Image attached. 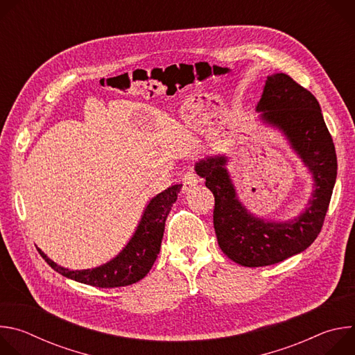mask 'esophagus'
Returning <instances> with one entry per match:
<instances>
[{
	"instance_id": "1",
	"label": "esophagus",
	"mask_w": 355,
	"mask_h": 355,
	"mask_svg": "<svg viewBox=\"0 0 355 355\" xmlns=\"http://www.w3.org/2000/svg\"><path fill=\"white\" fill-rule=\"evenodd\" d=\"M199 182V178L198 175L193 173V171H187L182 177V187H184V191H189L191 188H193L196 184Z\"/></svg>"
}]
</instances>
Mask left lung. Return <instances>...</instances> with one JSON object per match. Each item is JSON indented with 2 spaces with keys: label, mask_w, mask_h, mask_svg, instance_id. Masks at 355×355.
Here are the masks:
<instances>
[{
  "label": "left lung",
  "mask_w": 355,
  "mask_h": 355,
  "mask_svg": "<svg viewBox=\"0 0 355 355\" xmlns=\"http://www.w3.org/2000/svg\"><path fill=\"white\" fill-rule=\"evenodd\" d=\"M257 111L289 139L315 178L306 211L289 222L254 218L240 204L223 156L196 163V173L215 196L214 227L219 247L243 267L272 266L306 250L319 236L337 177L331 135L315 95L284 73L270 76Z\"/></svg>",
  "instance_id": "8db88e82"
}]
</instances>
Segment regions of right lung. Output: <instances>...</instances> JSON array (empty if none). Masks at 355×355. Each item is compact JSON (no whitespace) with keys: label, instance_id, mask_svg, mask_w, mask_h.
<instances>
[{"label":"right lung","instance_id":"obj_1","mask_svg":"<svg viewBox=\"0 0 355 355\" xmlns=\"http://www.w3.org/2000/svg\"><path fill=\"white\" fill-rule=\"evenodd\" d=\"M181 185H173L148 202L143 218L128 245L110 263L83 271H70L59 267L37 248L43 260L55 271L91 286L118 288L136 284L153 267L162 247L166 219L175 202Z\"/></svg>","mask_w":355,"mask_h":355}]
</instances>
